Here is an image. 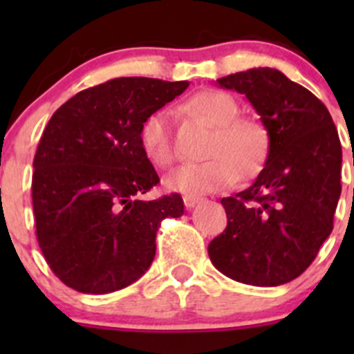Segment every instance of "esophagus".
<instances>
[{
  "instance_id": "obj_1",
  "label": "esophagus",
  "mask_w": 354,
  "mask_h": 354,
  "mask_svg": "<svg viewBox=\"0 0 354 354\" xmlns=\"http://www.w3.org/2000/svg\"><path fill=\"white\" fill-rule=\"evenodd\" d=\"M183 202H185V207H187V209H192V207L197 205V203L200 202V198L198 197H187V195H185Z\"/></svg>"
}]
</instances>
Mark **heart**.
Returning a JSON list of instances; mask_svg holds the SVG:
<instances>
[{"instance_id": "obj_1", "label": "heart", "mask_w": 354, "mask_h": 354, "mask_svg": "<svg viewBox=\"0 0 354 354\" xmlns=\"http://www.w3.org/2000/svg\"><path fill=\"white\" fill-rule=\"evenodd\" d=\"M185 111L216 127L203 162H192L167 174L164 183L171 192L200 197L224 190L240 178L255 176L267 156L269 138L259 121L240 116V106L227 92L207 88L190 95L181 106ZM140 144L145 156L157 167H169L176 159L171 135V114L157 109L140 127Z\"/></svg>"}]
</instances>
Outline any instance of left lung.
I'll return each instance as SVG.
<instances>
[{
    "instance_id": "left-lung-1",
    "label": "left lung",
    "mask_w": 354,
    "mask_h": 354,
    "mask_svg": "<svg viewBox=\"0 0 354 354\" xmlns=\"http://www.w3.org/2000/svg\"><path fill=\"white\" fill-rule=\"evenodd\" d=\"M245 94L269 135V156L253 185L221 203L227 226L209 245L214 267L243 284L296 279L329 238L341 197L342 151L324 102L274 68L217 80Z\"/></svg>"
}]
</instances>
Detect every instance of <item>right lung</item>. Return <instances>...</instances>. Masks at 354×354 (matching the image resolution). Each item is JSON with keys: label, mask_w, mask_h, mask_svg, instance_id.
Here are the masks:
<instances>
[{"label": "right lung", "mask_w": 354, "mask_h": 354, "mask_svg": "<svg viewBox=\"0 0 354 354\" xmlns=\"http://www.w3.org/2000/svg\"><path fill=\"white\" fill-rule=\"evenodd\" d=\"M188 82L121 77L56 109L34 156L32 205L46 262L68 288L106 295L151 267L160 221L183 216L178 194L142 200L159 183L140 144L145 118Z\"/></svg>", "instance_id": "obj_1"}]
</instances>
